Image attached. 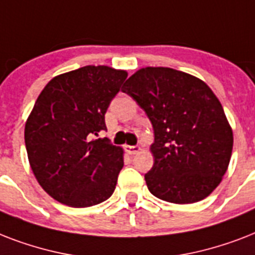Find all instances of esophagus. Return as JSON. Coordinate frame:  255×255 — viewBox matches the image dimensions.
<instances>
[{
	"instance_id": "obj_1",
	"label": "esophagus",
	"mask_w": 255,
	"mask_h": 255,
	"mask_svg": "<svg viewBox=\"0 0 255 255\" xmlns=\"http://www.w3.org/2000/svg\"><path fill=\"white\" fill-rule=\"evenodd\" d=\"M126 151H127L129 155H136V153L140 151V147L139 145H127V147H126Z\"/></svg>"
}]
</instances>
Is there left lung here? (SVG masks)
<instances>
[{
    "instance_id": "1",
    "label": "left lung",
    "mask_w": 255,
    "mask_h": 255,
    "mask_svg": "<svg viewBox=\"0 0 255 255\" xmlns=\"http://www.w3.org/2000/svg\"><path fill=\"white\" fill-rule=\"evenodd\" d=\"M122 91L147 114L155 131L149 192L173 204H193L221 182L233 149V131L206 83L169 67H145Z\"/></svg>"
}]
</instances>
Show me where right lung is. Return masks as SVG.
I'll return each mask as SVG.
<instances>
[{
  "label": "right lung",
  "instance_id": "1",
  "mask_svg": "<svg viewBox=\"0 0 255 255\" xmlns=\"http://www.w3.org/2000/svg\"><path fill=\"white\" fill-rule=\"evenodd\" d=\"M127 73L85 66L53 78L25 126L30 167L45 192L73 208L111 197L124 165L123 149L107 137L104 115Z\"/></svg>",
  "mask_w": 255,
  "mask_h": 255
}]
</instances>
